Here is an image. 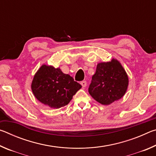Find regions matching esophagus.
I'll return each mask as SVG.
<instances>
[{
  "label": "esophagus",
  "instance_id": "34e87169",
  "mask_svg": "<svg viewBox=\"0 0 156 156\" xmlns=\"http://www.w3.org/2000/svg\"><path fill=\"white\" fill-rule=\"evenodd\" d=\"M80 84H81V85H82V87H86V86H87V82L86 81H82Z\"/></svg>",
  "mask_w": 156,
  "mask_h": 156
}]
</instances>
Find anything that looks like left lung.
Returning a JSON list of instances; mask_svg holds the SVG:
<instances>
[{
    "mask_svg": "<svg viewBox=\"0 0 156 156\" xmlns=\"http://www.w3.org/2000/svg\"><path fill=\"white\" fill-rule=\"evenodd\" d=\"M128 86L129 77L125 69L117 59L113 58L110 62L97 65L89 93L99 103L109 105L122 98Z\"/></svg>",
    "mask_w": 156,
    "mask_h": 156,
    "instance_id": "1",
    "label": "left lung"
}]
</instances>
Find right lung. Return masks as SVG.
<instances>
[{
	"instance_id": "right-lung-1",
	"label": "right lung",
	"mask_w": 156,
	"mask_h": 156,
	"mask_svg": "<svg viewBox=\"0 0 156 156\" xmlns=\"http://www.w3.org/2000/svg\"><path fill=\"white\" fill-rule=\"evenodd\" d=\"M82 86L69 74L53 66L43 65L31 82V91L36 98L53 109L68 105Z\"/></svg>"
}]
</instances>
